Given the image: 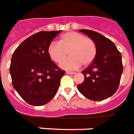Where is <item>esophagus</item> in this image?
Segmentation results:
<instances>
[{
  "label": "esophagus",
  "instance_id": "34e87169",
  "mask_svg": "<svg viewBox=\"0 0 134 134\" xmlns=\"http://www.w3.org/2000/svg\"><path fill=\"white\" fill-rule=\"evenodd\" d=\"M66 73L68 74H74L76 72H74V71H67Z\"/></svg>",
  "mask_w": 134,
  "mask_h": 134
}]
</instances>
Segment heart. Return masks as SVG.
Segmentation results:
<instances>
[{"mask_svg":"<svg viewBox=\"0 0 134 134\" xmlns=\"http://www.w3.org/2000/svg\"><path fill=\"white\" fill-rule=\"evenodd\" d=\"M69 57L60 64V67L66 70L79 68L81 64L88 65L93 61L96 55V46L93 41L76 31H69L62 36L60 42L53 41L48 48L51 60L60 63L67 56Z\"/></svg>","mask_w":134,"mask_h":134,"instance_id":"obj_1","label":"heart"}]
</instances>
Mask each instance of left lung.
Here are the masks:
<instances>
[{"instance_id":"8db88e82","label":"left lung","mask_w":134,"mask_h":134,"mask_svg":"<svg viewBox=\"0 0 134 134\" xmlns=\"http://www.w3.org/2000/svg\"><path fill=\"white\" fill-rule=\"evenodd\" d=\"M79 31L93 41L96 55L91 64L81 71L84 81L77 88L83 96L92 100L108 98L119 87L123 71L121 53L112 41L100 33L89 29Z\"/></svg>"}]
</instances>
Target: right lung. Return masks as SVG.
I'll return each instance as SVG.
<instances>
[{
	"mask_svg": "<svg viewBox=\"0 0 134 134\" xmlns=\"http://www.w3.org/2000/svg\"><path fill=\"white\" fill-rule=\"evenodd\" d=\"M60 31H40L20 43L11 59L10 72L14 88L31 105L53 98L65 71L51 60L48 48Z\"/></svg>",
	"mask_w": 134,
	"mask_h": 134,
	"instance_id": "obj_1",
	"label": "right lung"
}]
</instances>
